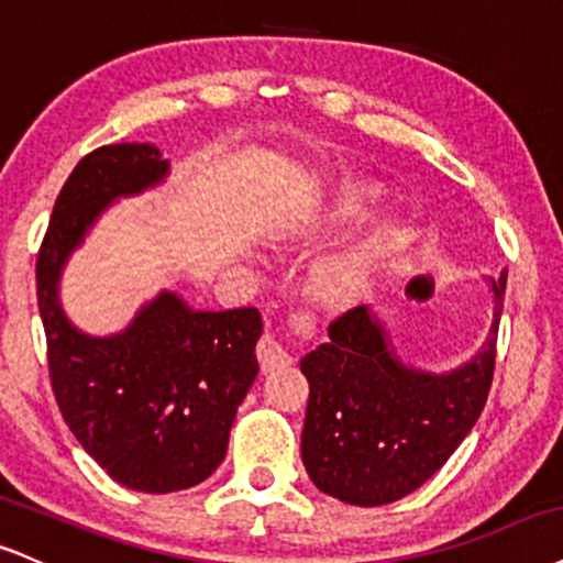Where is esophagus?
Segmentation results:
<instances>
[{
	"label": "esophagus",
	"instance_id": "obj_1",
	"mask_svg": "<svg viewBox=\"0 0 563 563\" xmlns=\"http://www.w3.org/2000/svg\"><path fill=\"white\" fill-rule=\"evenodd\" d=\"M299 322H303V317ZM307 324V322H303ZM256 356H260V367L262 372H273V369H280V367H288L294 358L286 349L280 346V341H277L275 335H264L260 341V346H256Z\"/></svg>",
	"mask_w": 563,
	"mask_h": 563
}]
</instances>
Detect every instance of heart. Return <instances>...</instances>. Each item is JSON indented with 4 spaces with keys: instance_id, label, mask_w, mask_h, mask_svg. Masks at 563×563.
Listing matches in <instances>:
<instances>
[{
    "instance_id": "1",
    "label": "heart",
    "mask_w": 563,
    "mask_h": 563,
    "mask_svg": "<svg viewBox=\"0 0 563 563\" xmlns=\"http://www.w3.org/2000/svg\"><path fill=\"white\" fill-rule=\"evenodd\" d=\"M375 199L377 188L367 186V183H346V186L335 191L330 214H358ZM393 241H396V228H393V222L380 220L364 230V233H358L356 239L320 256L314 267H311V288H314V294L328 303H346L358 299L367 290L377 269H380L383 260L393 249Z\"/></svg>"
}]
</instances>
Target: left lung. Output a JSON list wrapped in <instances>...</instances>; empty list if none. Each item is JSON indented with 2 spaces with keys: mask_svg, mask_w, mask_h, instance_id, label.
I'll list each match as a JSON object with an SVG mask.
<instances>
[{
  "mask_svg": "<svg viewBox=\"0 0 563 563\" xmlns=\"http://www.w3.org/2000/svg\"><path fill=\"white\" fill-rule=\"evenodd\" d=\"M493 322L483 349L451 372L404 364L367 307L328 328V343L301 358L309 380L301 459L311 483L351 506L409 496L449 462L475 428L496 367L506 269L490 277Z\"/></svg>",
  "mask_w": 563,
  "mask_h": 563,
  "instance_id": "1",
  "label": "left lung"
}]
</instances>
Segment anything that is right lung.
I'll return each mask as SVG.
<instances>
[{
	"mask_svg": "<svg viewBox=\"0 0 563 563\" xmlns=\"http://www.w3.org/2000/svg\"><path fill=\"white\" fill-rule=\"evenodd\" d=\"M167 173L170 162L152 144L86 154L54 201L36 262L59 411L88 456L141 493L186 490L212 475L260 372L262 314L254 307L201 311L162 290L114 335H88L67 320L59 277L70 254L112 201L159 186Z\"/></svg>",
	"mask_w": 563,
	"mask_h": 563,
	"instance_id": "right-lung-1",
	"label": "right lung"
}]
</instances>
